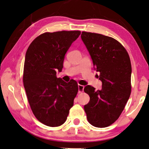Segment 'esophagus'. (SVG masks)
Returning a JSON list of instances; mask_svg holds the SVG:
<instances>
[{
    "instance_id": "esophagus-1",
    "label": "esophagus",
    "mask_w": 149,
    "mask_h": 149,
    "mask_svg": "<svg viewBox=\"0 0 149 149\" xmlns=\"http://www.w3.org/2000/svg\"><path fill=\"white\" fill-rule=\"evenodd\" d=\"M84 85H78V92L79 93H82L84 91Z\"/></svg>"
}]
</instances>
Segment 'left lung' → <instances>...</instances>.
<instances>
[{"label":"left lung","instance_id":"left-lung-1","mask_svg":"<svg viewBox=\"0 0 149 149\" xmlns=\"http://www.w3.org/2000/svg\"><path fill=\"white\" fill-rule=\"evenodd\" d=\"M81 37L102 81L100 90L91 85L85 87L84 91L90 97L89 103L84 106L85 112L92 125L108 127L118 120L130 97L132 65L129 54L110 37L83 31Z\"/></svg>","mask_w":149,"mask_h":149}]
</instances>
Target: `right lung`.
<instances>
[{
  "label": "right lung",
  "instance_id": "1",
  "mask_svg": "<svg viewBox=\"0 0 149 149\" xmlns=\"http://www.w3.org/2000/svg\"><path fill=\"white\" fill-rule=\"evenodd\" d=\"M80 31L44 33L35 38L25 57L23 82L30 107L40 122L50 127L62 125L78 92L75 80L56 77L65 54Z\"/></svg>",
  "mask_w": 149,
  "mask_h": 149
}]
</instances>
